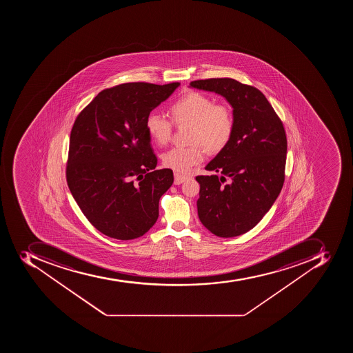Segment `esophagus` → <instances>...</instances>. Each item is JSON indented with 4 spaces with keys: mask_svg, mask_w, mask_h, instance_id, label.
<instances>
[{
    "mask_svg": "<svg viewBox=\"0 0 353 353\" xmlns=\"http://www.w3.org/2000/svg\"><path fill=\"white\" fill-rule=\"evenodd\" d=\"M188 176H184V175L179 174V173H175L174 174V184L175 185H179V184L183 183L184 181L188 180Z\"/></svg>",
    "mask_w": 353,
    "mask_h": 353,
    "instance_id": "1",
    "label": "esophagus"
}]
</instances>
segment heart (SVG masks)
<instances>
[{
  "label": "heart",
  "mask_w": 353,
  "mask_h": 353,
  "mask_svg": "<svg viewBox=\"0 0 353 353\" xmlns=\"http://www.w3.org/2000/svg\"><path fill=\"white\" fill-rule=\"evenodd\" d=\"M171 120L162 114L151 112L145 119V129L157 145H165L172 138L173 123L191 125V147L173 148L164 153V167L181 174L191 172L210 153L223 150L232 139L235 130V117L226 105L215 103L208 94L190 92L170 105Z\"/></svg>",
  "instance_id": "b5f03b06"
}]
</instances>
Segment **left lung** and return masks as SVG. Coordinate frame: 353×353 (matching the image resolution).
I'll use <instances>...</instances> for the list:
<instances>
[{"mask_svg": "<svg viewBox=\"0 0 353 353\" xmlns=\"http://www.w3.org/2000/svg\"><path fill=\"white\" fill-rule=\"evenodd\" d=\"M190 86L216 92L233 107V137L205 167L221 176H196L197 214L214 235L239 236L261 222L283 189L286 132L270 101L255 87L232 78L201 79Z\"/></svg>", "mask_w": 353, "mask_h": 353, "instance_id": "left-lung-1", "label": "left lung"}]
</instances>
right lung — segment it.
<instances>
[{
  "instance_id": "add662e5",
  "label": "right lung",
  "mask_w": 353,
  "mask_h": 353,
  "mask_svg": "<svg viewBox=\"0 0 353 353\" xmlns=\"http://www.w3.org/2000/svg\"><path fill=\"white\" fill-rule=\"evenodd\" d=\"M180 83H125L103 89L81 111L70 132L66 180L83 215L111 239H138L159 216L173 183L171 169L154 170L145 119Z\"/></svg>"
}]
</instances>
